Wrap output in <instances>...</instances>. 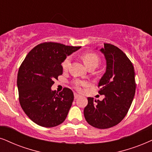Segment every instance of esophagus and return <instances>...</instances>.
Listing matches in <instances>:
<instances>
[{
	"label": "esophagus",
	"instance_id": "esophagus-1",
	"mask_svg": "<svg viewBox=\"0 0 152 152\" xmlns=\"http://www.w3.org/2000/svg\"><path fill=\"white\" fill-rule=\"evenodd\" d=\"M79 97H80V95H78L77 93H74V98L75 99H78Z\"/></svg>",
	"mask_w": 152,
	"mask_h": 152
}]
</instances>
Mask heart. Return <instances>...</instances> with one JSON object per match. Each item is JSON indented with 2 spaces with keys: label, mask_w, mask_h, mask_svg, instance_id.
Segmentation results:
<instances>
[{
  "label": "heart",
  "mask_w": 152,
  "mask_h": 152,
  "mask_svg": "<svg viewBox=\"0 0 152 152\" xmlns=\"http://www.w3.org/2000/svg\"><path fill=\"white\" fill-rule=\"evenodd\" d=\"M83 60L85 64L88 67L91 66V65H97L99 64V59L97 55L94 53H86L83 55ZM71 63V57L67 56L66 58L64 59L62 63V68L64 70H66L69 68ZM75 87L78 90H81V88L83 86H86L87 85V83L86 81H83V80H76L74 83Z\"/></svg>",
  "instance_id": "heart-1"
}]
</instances>
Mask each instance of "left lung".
Listing matches in <instances>:
<instances>
[{"label": "left lung", "mask_w": 152, "mask_h": 152, "mask_svg": "<svg viewBox=\"0 0 152 152\" xmlns=\"http://www.w3.org/2000/svg\"><path fill=\"white\" fill-rule=\"evenodd\" d=\"M99 50L107 64L98 83L99 93L104 97L102 101L88 97L83 113L90 126L106 129L119 124L127 114L135 93V74L132 62L116 46L104 43Z\"/></svg>", "instance_id": "obj_1"}]
</instances>
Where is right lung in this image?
I'll use <instances>...</instances> for the list:
<instances>
[{
  "label": "right lung",
  "mask_w": 152,
  "mask_h": 152,
  "mask_svg": "<svg viewBox=\"0 0 152 152\" xmlns=\"http://www.w3.org/2000/svg\"><path fill=\"white\" fill-rule=\"evenodd\" d=\"M61 43H41L31 50L17 74L19 99L24 113L38 126L51 128L64 121L74 101V93L64 88L52 90L54 80L62 75L66 56L80 49Z\"/></svg>",
  "instance_id": "1"
}]
</instances>
